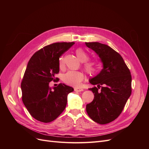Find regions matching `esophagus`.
I'll return each mask as SVG.
<instances>
[{"instance_id": "1", "label": "esophagus", "mask_w": 149, "mask_h": 149, "mask_svg": "<svg viewBox=\"0 0 149 149\" xmlns=\"http://www.w3.org/2000/svg\"><path fill=\"white\" fill-rule=\"evenodd\" d=\"M74 91L76 92H81V91H83V89L82 88H74Z\"/></svg>"}]
</instances>
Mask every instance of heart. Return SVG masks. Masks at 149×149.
<instances>
[{"label":"heart","mask_w":149,"mask_h":149,"mask_svg":"<svg viewBox=\"0 0 149 149\" xmlns=\"http://www.w3.org/2000/svg\"><path fill=\"white\" fill-rule=\"evenodd\" d=\"M76 55L78 59L81 62H85L84 69L89 74H95L98 70V64L96 61H86L88 58V55L84 49L82 48H77L76 49ZM59 67L62 69L64 67V59L63 57L60 58L59 59ZM84 79V74L81 71H69L63 74L62 79L66 84L73 86H77L79 84L81 81Z\"/></svg>","instance_id":"heart-1"}]
</instances>
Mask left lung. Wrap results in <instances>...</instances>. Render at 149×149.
<instances>
[{
    "instance_id": "obj_1",
    "label": "left lung",
    "mask_w": 149,
    "mask_h": 149,
    "mask_svg": "<svg viewBox=\"0 0 149 149\" xmlns=\"http://www.w3.org/2000/svg\"><path fill=\"white\" fill-rule=\"evenodd\" d=\"M85 43L95 52L102 63L100 73L89 79L90 83L97 86L89 89L94 97L86 109L92 120L106 124L120 114L131 94V74L123 57L112 48L99 42Z\"/></svg>"
}]
</instances>
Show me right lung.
Instances as JSON below:
<instances>
[{
  "label": "right lung",
  "instance_id": "1",
  "mask_svg": "<svg viewBox=\"0 0 149 149\" xmlns=\"http://www.w3.org/2000/svg\"><path fill=\"white\" fill-rule=\"evenodd\" d=\"M74 44L49 45L34 53L28 63L21 83L22 101L37 120L47 123L56 119L65 109L68 94L74 91L63 83L53 88L49 86L59 73L60 57Z\"/></svg>",
  "mask_w": 149,
  "mask_h": 149
}]
</instances>
